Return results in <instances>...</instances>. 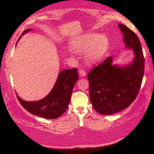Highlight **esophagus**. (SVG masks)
I'll return each instance as SVG.
<instances>
[{"label":"esophagus","instance_id":"esophagus-1","mask_svg":"<svg viewBox=\"0 0 154 154\" xmlns=\"http://www.w3.org/2000/svg\"><path fill=\"white\" fill-rule=\"evenodd\" d=\"M79 73H80L81 76H85L86 75V74H87V73H86L85 70L83 69H80V71H79Z\"/></svg>","mask_w":154,"mask_h":154}]
</instances>
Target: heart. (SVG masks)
Listing matches in <instances>:
<instances>
[{"mask_svg": "<svg viewBox=\"0 0 154 154\" xmlns=\"http://www.w3.org/2000/svg\"><path fill=\"white\" fill-rule=\"evenodd\" d=\"M72 50L81 53L86 48L84 58L89 63H94L102 58L109 47L108 38L105 35L88 33L76 37L71 42Z\"/></svg>", "mask_w": 154, "mask_h": 154, "instance_id": "1", "label": "heart"}]
</instances>
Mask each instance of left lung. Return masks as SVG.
I'll return each mask as SVG.
<instances>
[{"mask_svg": "<svg viewBox=\"0 0 154 154\" xmlns=\"http://www.w3.org/2000/svg\"><path fill=\"white\" fill-rule=\"evenodd\" d=\"M126 47L133 49L132 63L119 67L112 65V58H106L88 74L90 100L94 109L101 114L110 115L130 106L140 90L144 75V58L141 42L135 32L119 24Z\"/></svg>", "mask_w": 154, "mask_h": 154, "instance_id": "8db88e82", "label": "left lung"}]
</instances>
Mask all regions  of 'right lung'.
Here are the masks:
<instances>
[{"instance_id":"add662e5","label":"right lung","mask_w":154,"mask_h":154,"mask_svg":"<svg viewBox=\"0 0 154 154\" xmlns=\"http://www.w3.org/2000/svg\"><path fill=\"white\" fill-rule=\"evenodd\" d=\"M30 31V29L25 30L22 35ZM78 77L76 68L63 70L59 73L53 89L44 99L36 101H26L17 97L21 105L32 114L48 119L58 118L67 109L74 85Z\"/></svg>"}]
</instances>
